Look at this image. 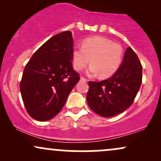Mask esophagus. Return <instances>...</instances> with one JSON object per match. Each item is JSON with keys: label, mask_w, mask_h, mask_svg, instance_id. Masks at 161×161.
Instances as JSON below:
<instances>
[{"label": "esophagus", "mask_w": 161, "mask_h": 161, "mask_svg": "<svg viewBox=\"0 0 161 161\" xmlns=\"http://www.w3.org/2000/svg\"><path fill=\"white\" fill-rule=\"evenodd\" d=\"M81 81H82V82H86L87 81V79H86V78H84V77H81Z\"/></svg>", "instance_id": "1"}]
</instances>
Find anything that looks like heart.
I'll return each instance as SVG.
<instances>
[{
  "mask_svg": "<svg viewBox=\"0 0 161 161\" xmlns=\"http://www.w3.org/2000/svg\"><path fill=\"white\" fill-rule=\"evenodd\" d=\"M73 66L82 71L89 64L88 73L102 79L114 75L120 67L123 60V49L119 44L102 36H95L83 41L82 47L73 49Z\"/></svg>",
  "mask_w": 161,
  "mask_h": 161,
  "instance_id": "heart-1",
  "label": "heart"
}]
</instances>
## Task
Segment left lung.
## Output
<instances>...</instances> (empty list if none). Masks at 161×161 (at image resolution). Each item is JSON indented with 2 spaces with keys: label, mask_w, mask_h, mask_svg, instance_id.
Returning <instances> with one entry per match:
<instances>
[{
  "label": "left lung",
  "mask_w": 161,
  "mask_h": 161,
  "mask_svg": "<svg viewBox=\"0 0 161 161\" xmlns=\"http://www.w3.org/2000/svg\"><path fill=\"white\" fill-rule=\"evenodd\" d=\"M142 81L141 62L133 50L128 47L120 67L112 77L101 82H88V105L104 117L120 114L134 102Z\"/></svg>",
  "instance_id": "1"
}]
</instances>
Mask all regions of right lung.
Listing matches in <instances>:
<instances>
[{"label":"right lung","mask_w":161,"mask_h":161,"mask_svg":"<svg viewBox=\"0 0 161 161\" xmlns=\"http://www.w3.org/2000/svg\"><path fill=\"white\" fill-rule=\"evenodd\" d=\"M73 51L72 32L66 31L44 43L25 65L19 88L33 119L47 121L54 117L80 79L73 68Z\"/></svg>","instance_id":"obj_1"}]
</instances>
